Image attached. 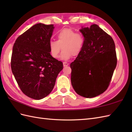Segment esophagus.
Wrapping results in <instances>:
<instances>
[{"label": "esophagus", "mask_w": 132, "mask_h": 132, "mask_svg": "<svg viewBox=\"0 0 132 132\" xmlns=\"http://www.w3.org/2000/svg\"><path fill=\"white\" fill-rule=\"evenodd\" d=\"M63 66L65 67V66H68L69 65V63L68 62H63Z\"/></svg>", "instance_id": "obj_1"}]
</instances>
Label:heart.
<instances>
[{"instance_id": "b5f03b06", "label": "heart", "mask_w": 132, "mask_h": 132, "mask_svg": "<svg viewBox=\"0 0 132 132\" xmlns=\"http://www.w3.org/2000/svg\"><path fill=\"white\" fill-rule=\"evenodd\" d=\"M83 36L80 33H76L73 30L64 28L60 30L57 34V41L51 40L49 43L50 54L53 58L57 59L60 57V53L63 49L61 54V59L68 60L72 55H79L83 48Z\"/></svg>"}]
</instances>
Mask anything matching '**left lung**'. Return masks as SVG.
Segmentation results:
<instances>
[{
	"label": "left lung",
	"mask_w": 132,
	"mask_h": 132,
	"mask_svg": "<svg viewBox=\"0 0 132 132\" xmlns=\"http://www.w3.org/2000/svg\"><path fill=\"white\" fill-rule=\"evenodd\" d=\"M83 48L70 64L71 82L80 96L91 98L103 94L109 85L117 64L115 45L96 24L79 29Z\"/></svg>",
	"instance_id": "left-lung-1"
}]
</instances>
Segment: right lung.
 Instances as JSON below:
<instances>
[{"label":"right lung","instance_id":"add662e5","mask_svg":"<svg viewBox=\"0 0 132 132\" xmlns=\"http://www.w3.org/2000/svg\"><path fill=\"white\" fill-rule=\"evenodd\" d=\"M53 24H36L16 39L13 45L11 69L19 87L32 99L40 100L54 88L63 63L53 58L49 43Z\"/></svg>","mask_w":132,"mask_h":132}]
</instances>
